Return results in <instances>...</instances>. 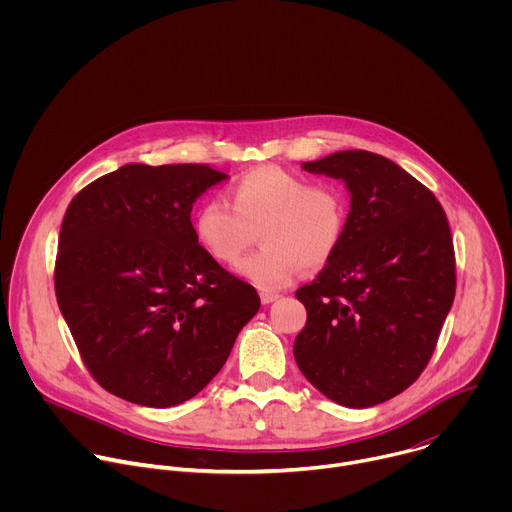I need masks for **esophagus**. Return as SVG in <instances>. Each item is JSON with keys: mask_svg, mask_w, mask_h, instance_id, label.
Returning <instances> with one entry per match:
<instances>
[{"mask_svg": "<svg viewBox=\"0 0 512 512\" xmlns=\"http://www.w3.org/2000/svg\"><path fill=\"white\" fill-rule=\"evenodd\" d=\"M259 296H261V302H263V304H271V302H275V300L281 298V294H277V291H267V289H263Z\"/></svg>", "mask_w": 512, "mask_h": 512, "instance_id": "obj_1", "label": "esophagus"}]
</instances>
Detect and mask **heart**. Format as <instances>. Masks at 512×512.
<instances>
[{"instance_id": "1", "label": "heart", "mask_w": 512, "mask_h": 512, "mask_svg": "<svg viewBox=\"0 0 512 512\" xmlns=\"http://www.w3.org/2000/svg\"><path fill=\"white\" fill-rule=\"evenodd\" d=\"M227 198L198 208L196 237L216 261L235 265L259 231L263 247L239 265V273L265 289L287 285L304 265H324L346 231L342 186L279 166L249 170L227 188Z\"/></svg>"}]
</instances>
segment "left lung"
Listing matches in <instances>:
<instances>
[{"instance_id": "1", "label": "left lung", "mask_w": 512, "mask_h": 512, "mask_svg": "<svg viewBox=\"0 0 512 512\" xmlns=\"http://www.w3.org/2000/svg\"><path fill=\"white\" fill-rule=\"evenodd\" d=\"M302 168L342 180L350 212L336 253L296 291L308 320L294 356L334 403L373 407L417 381L454 304L448 216L429 188L379 154L336 152Z\"/></svg>"}]
</instances>
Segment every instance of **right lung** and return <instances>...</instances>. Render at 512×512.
Returning a JSON list of instances; mask_svg holds the SVG:
<instances>
[{
  "mask_svg": "<svg viewBox=\"0 0 512 512\" xmlns=\"http://www.w3.org/2000/svg\"><path fill=\"white\" fill-rule=\"evenodd\" d=\"M227 180L206 164H127L70 200L54 289L85 367L111 395L172 407L223 369L261 300L198 243L190 212Z\"/></svg>",
  "mask_w": 512,
  "mask_h": 512,
  "instance_id": "right-lung-1",
  "label": "right lung"
}]
</instances>
